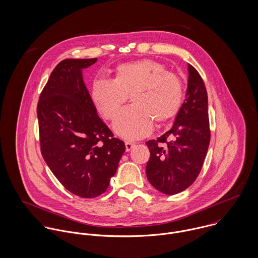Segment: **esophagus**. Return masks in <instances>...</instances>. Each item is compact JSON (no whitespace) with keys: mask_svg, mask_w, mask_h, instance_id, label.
<instances>
[{"mask_svg":"<svg viewBox=\"0 0 258 258\" xmlns=\"http://www.w3.org/2000/svg\"><path fill=\"white\" fill-rule=\"evenodd\" d=\"M135 146L134 143H131V142H125V147H126V151L129 152L132 150V148Z\"/></svg>","mask_w":258,"mask_h":258,"instance_id":"esophagus-1","label":"esophagus"}]
</instances>
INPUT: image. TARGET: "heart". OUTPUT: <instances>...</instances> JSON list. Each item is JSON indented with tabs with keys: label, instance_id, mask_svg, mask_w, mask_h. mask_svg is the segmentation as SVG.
<instances>
[{
	"label": "heart",
	"instance_id": "obj_1",
	"mask_svg": "<svg viewBox=\"0 0 258 258\" xmlns=\"http://www.w3.org/2000/svg\"><path fill=\"white\" fill-rule=\"evenodd\" d=\"M132 106L123 111L114 123L117 135L135 140L148 135L154 125L172 120L183 102V84L177 74L151 59L117 66L111 80L96 79L90 97L97 112L106 120H114L127 102Z\"/></svg>",
	"mask_w": 258,
	"mask_h": 258
}]
</instances>
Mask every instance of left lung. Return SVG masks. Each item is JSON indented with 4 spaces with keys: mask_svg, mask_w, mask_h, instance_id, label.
Instances as JSON below:
<instances>
[{
    "mask_svg": "<svg viewBox=\"0 0 258 258\" xmlns=\"http://www.w3.org/2000/svg\"><path fill=\"white\" fill-rule=\"evenodd\" d=\"M185 99L172 128L148 141L146 175L151 184L166 195L187 188L199 176L211 140L208 93L201 75L187 63ZM171 138V142L166 139Z\"/></svg>",
    "mask_w": 258,
    "mask_h": 258,
    "instance_id": "obj_1",
    "label": "left lung"
}]
</instances>
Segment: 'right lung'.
Instances as JSON below:
<instances>
[{"label": "right lung", "instance_id": "obj_1", "mask_svg": "<svg viewBox=\"0 0 258 258\" xmlns=\"http://www.w3.org/2000/svg\"><path fill=\"white\" fill-rule=\"evenodd\" d=\"M97 58L60 61L50 74L37 104L40 150L44 162L61 184L76 196L103 194L125 152L100 119L82 70Z\"/></svg>", "mask_w": 258, "mask_h": 258}]
</instances>
